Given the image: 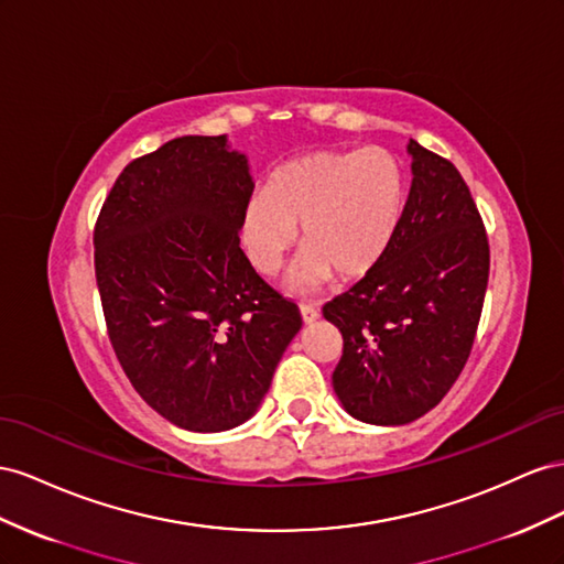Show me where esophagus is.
<instances>
[{"mask_svg":"<svg viewBox=\"0 0 564 564\" xmlns=\"http://www.w3.org/2000/svg\"><path fill=\"white\" fill-rule=\"evenodd\" d=\"M300 314L304 324H314V321L321 316V312L314 307V304H300Z\"/></svg>","mask_w":564,"mask_h":564,"instance_id":"34e87169","label":"esophagus"}]
</instances>
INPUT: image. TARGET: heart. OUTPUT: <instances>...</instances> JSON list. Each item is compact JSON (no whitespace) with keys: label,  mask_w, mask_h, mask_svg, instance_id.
I'll use <instances>...</instances> for the list:
<instances>
[{"label":"heart","mask_w":564,"mask_h":564,"mask_svg":"<svg viewBox=\"0 0 564 564\" xmlns=\"http://www.w3.org/2000/svg\"><path fill=\"white\" fill-rule=\"evenodd\" d=\"M406 210V176L380 147L316 149L273 167L240 219L250 264L273 276L300 227L302 252L288 271L293 293H314L335 273L357 281L390 252Z\"/></svg>","instance_id":"obj_1"}]
</instances>
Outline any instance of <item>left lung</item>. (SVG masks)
I'll return each instance as SVG.
<instances>
[{
    "mask_svg": "<svg viewBox=\"0 0 564 564\" xmlns=\"http://www.w3.org/2000/svg\"><path fill=\"white\" fill-rule=\"evenodd\" d=\"M411 188L390 252L324 307L343 333L333 390L368 425H406L452 390L470 357L489 240L460 172L409 141Z\"/></svg>",
    "mask_w": 564,
    "mask_h": 564,
    "instance_id": "left-lung-1",
    "label": "left lung"
}]
</instances>
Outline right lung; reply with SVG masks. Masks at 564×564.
<instances>
[{
  "label": "right lung",
  "mask_w": 564,
  "mask_h": 564,
  "mask_svg": "<svg viewBox=\"0 0 564 564\" xmlns=\"http://www.w3.org/2000/svg\"><path fill=\"white\" fill-rule=\"evenodd\" d=\"M246 153L180 137L132 160L94 229L108 337L147 404L176 427L224 432L260 409L300 312L240 250Z\"/></svg>",
  "instance_id": "obj_1"
}]
</instances>
